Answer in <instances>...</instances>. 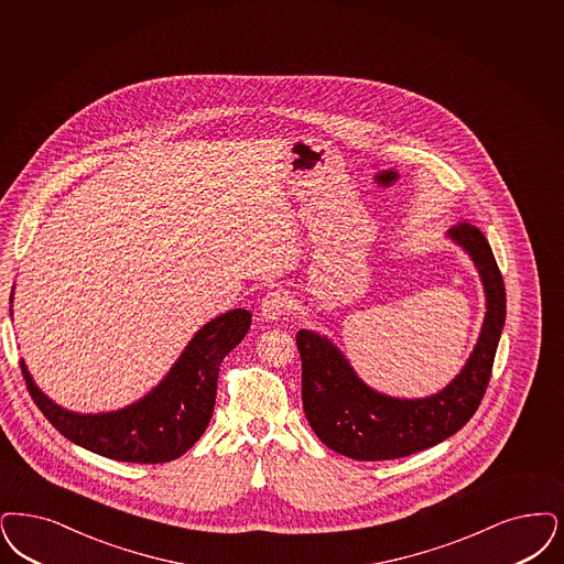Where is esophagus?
Here are the masks:
<instances>
[{"instance_id": "obj_1", "label": "esophagus", "mask_w": 564, "mask_h": 564, "mask_svg": "<svg viewBox=\"0 0 564 564\" xmlns=\"http://www.w3.org/2000/svg\"><path fill=\"white\" fill-rule=\"evenodd\" d=\"M290 311V300L283 292H269L260 302V315L267 321H279Z\"/></svg>"}]
</instances>
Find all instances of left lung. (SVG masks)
I'll list each match as a JSON object with an SVG mask.
<instances>
[{
	"label": "left lung",
	"mask_w": 564,
	"mask_h": 564,
	"mask_svg": "<svg viewBox=\"0 0 564 564\" xmlns=\"http://www.w3.org/2000/svg\"><path fill=\"white\" fill-rule=\"evenodd\" d=\"M447 239L470 256L487 313L468 361L443 390L422 399L378 392L362 382L332 339L311 329L297 332L304 413L329 449L359 462L405 457L453 436L480 405L506 323V288L491 246L476 226H453Z\"/></svg>",
	"instance_id": "1"
}]
</instances>
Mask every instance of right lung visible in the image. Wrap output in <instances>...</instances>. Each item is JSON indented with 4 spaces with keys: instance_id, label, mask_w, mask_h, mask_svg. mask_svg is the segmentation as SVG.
Wrapping results in <instances>:
<instances>
[{
    "instance_id": "add662e5",
    "label": "right lung",
    "mask_w": 564,
    "mask_h": 564,
    "mask_svg": "<svg viewBox=\"0 0 564 564\" xmlns=\"http://www.w3.org/2000/svg\"><path fill=\"white\" fill-rule=\"evenodd\" d=\"M12 297L14 290L10 302ZM249 325L251 313L246 308L212 318L151 392L107 413L68 411L45 397L23 359L21 369L35 405L70 443L117 462L163 464L181 457L202 438L216 405L220 362L246 338Z\"/></svg>"
}]
</instances>
